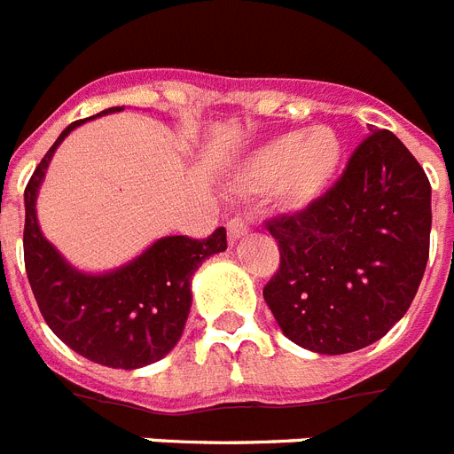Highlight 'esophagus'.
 <instances>
[{
    "mask_svg": "<svg viewBox=\"0 0 454 454\" xmlns=\"http://www.w3.org/2000/svg\"><path fill=\"white\" fill-rule=\"evenodd\" d=\"M227 234H230V241H239V239H243V236L248 234V223L243 218H231L230 223H227Z\"/></svg>",
    "mask_w": 454,
    "mask_h": 454,
    "instance_id": "obj_1",
    "label": "esophagus"
}]
</instances>
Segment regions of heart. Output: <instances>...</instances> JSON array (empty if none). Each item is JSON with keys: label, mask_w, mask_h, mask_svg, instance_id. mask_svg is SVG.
Listing matches in <instances>:
<instances>
[{"label": "heart", "mask_w": 454, "mask_h": 454, "mask_svg": "<svg viewBox=\"0 0 454 454\" xmlns=\"http://www.w3.org/2000/svg\"><path fill=\"white\" fill-rule=\"evenodd\" d=\"M343 145L329 127L309 132L280 134L250 155L241 171L243 185L267 187L287 206H306L317 200L339 171Z\"/></svg>", "instance_id": "1"}]
</instances>
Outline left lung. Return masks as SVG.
<instances>
[{
  "mask_svg": "<svg viewBox=\"0 0 454 454\" xmlns=\"http://www.w3.org/2000/svg\"><path fill=\"white\" fill-rule=\"evenodd\" d=\"M267 230L280 267L264 301L283 334L313 353H353L383 339L420 287L432 185L395 134L373 129L327 192Z\"/></svg>",
  "mask_w": 454,
  "mask_h": 454,
  "instance_id": "obj_1",
  "label": "left lung"
}]
</instances>
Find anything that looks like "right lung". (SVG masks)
I'll list each match as a JSON object with an SVG mask.
<instances>
[{
  "label": "right lung",
  "instance_id": "obj_1",
  "mask_svg": "<svg viewBox=\"0 0 454 454\" xmlns=\"http://www.w3.org/2000/svg\"><path fill=\"white\" fill-rule=\"evenodd\" d=\"M114 111L122 108L101 114ZM83 122L76 120L59 134L25 187V271L41 316L59 340L101 366L138 369L162 359L178 343L192 303V273L206 257L227 248V231L218 227L206 239L167 236L127 267L104 276L69 267L41 234L34 204L55 148Z\"/></svg>",
  "mask_w": 454,
  "mask_h": 454
}]
</instances>
